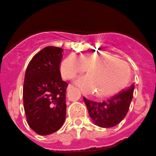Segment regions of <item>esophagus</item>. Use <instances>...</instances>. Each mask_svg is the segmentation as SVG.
<instances>
[{
  "label": "esophagus",
  "instance_id": "34e87169",
  "mask_svg": "<svg viewBox=\"0 0 156 156\" xmlns=\"http://www.w3.org/2000/svg\"><path fill=\"white\" fill-rule=\"evenodd\" d=\"M75 88V87H74L72 85H68V90H70V89H71V88Z\"/></svg>",
  "mask_w": 156,
  "mask_h": 156
}]
</instances>
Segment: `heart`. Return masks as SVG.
Listing matches in <instances>:
<instances>
[{
	"mask_svg": "<svg viewBox=\"0 0 156 156\" xmlns=\"http://www.w3.org/2000/svg\"><path fill=\"white\" fill-rule=\"evenodd\" d=\"M86 69L87 75L78 78L77 85L98 97L115 93L127 83L130 69L127 64L108 53H88L76 57L69 55L62 62L60 71L65 79H71Z\"/></svg>",
	"mask_w": 156,
	"mask_h": 156,
	"instance_id": "b5f03b06",
	"label": "heart"
}]
</instances>
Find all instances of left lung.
I'll return each instance as SVG.
<instances>
[{"instance_id": "1", "label": "left lung", "mask_w": 156, "mask_h": 156, "mask_svg": "<svg viewBox=\"0 0 156 156\" xmlns=\"http://www.w3.org/2000/svg\"><path fill=\"white\" fill-rule=\"evenodd\" d=\"M135 85H131L115 96L101 102L90 101L84 97L90 117L96 126L111 128L126 117L133 98Z\"/></svg>"}]
</instances>
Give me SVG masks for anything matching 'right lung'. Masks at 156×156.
<instances>
[{
    "mask_svg": "<svg viewBox=\"0 0 156 156\" xmlns=\"http://www.w3.org/2000/svg\"><path fill=\"white\" fill-rule=\"evenodd\" d=\"M62 52L61 48H44L32 58L26 69L23 87L24 112L30 129L41 135L55 132L65 120L68 85L61 76Z\"/></svg>",
    "mask_w": 156,
    "mask_h": 156,
    "instance_id": "add662e5",
    "label": "right lung"
}]
</instances>
